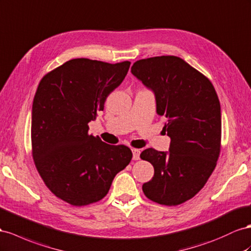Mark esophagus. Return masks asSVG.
<instances>
[{"instance_id": "obj_1", "label": "esophagus", "mask_w": 251, "mask_h": 251, "mask_svg": "<svg viewBox=\"0 0 251 251\" xmlns=\"http://www.w3.org/2000/svg\"><path fill=\"white\" fill-rule=\"evenodd\" d=\"M132 153H133V159L138 160L140 157V150H138V149H132Z\"/></svg>"}]
</instances>
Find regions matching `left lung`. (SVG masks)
Returning <instances> with one entry per match:
<instances>
[{"label":"left lung","instance_id":"obj_1","mask_svg":"<svg viewBox=\"0 0 251 251\" xmlns=\"http://www.w3.org/2000/svg\"><path fill=\"white\" fill-rule=\"evenodd\" d=\"M131 72L154 93L156 112L166 118L162 131L171 139L169 152L150 148L140 158L154 167L142 185L148 199L176 206L192 199L212 174L221 151L219 97L210 80L179 57L136 61Z\"/></svg>","mask_w":251,"mask_h":251}]
</instances>
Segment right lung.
I'll return each instance as SVG.
<instances>
[{
	"instance_id": "add662e5",
	"label": "right lung",
	"mask_w": 251,
	"mask_h": 251,
	"mask_svg": "<svg viewBox=\"0 0 251 251\" xmlns=\"http://www.w3.org/2000/svg\"><path fill=\"white\" fill-rule=\"evenodd\" d=\"M130 62L73 59L40 81L31 112L32 157L47 188L73 206L102 200L132 151L89 134L107 96L126 78Z\"/></svg>"
}]
</instances>
